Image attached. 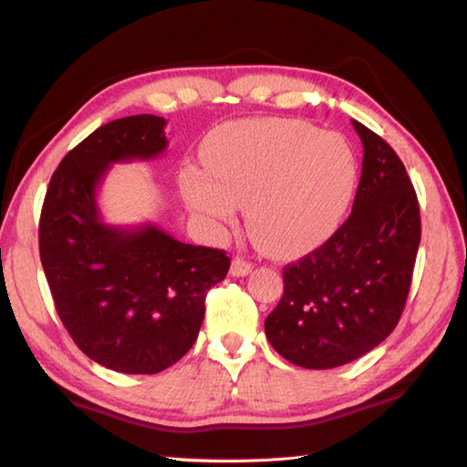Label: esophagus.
Masks as SVG:
<instances>
[{
    "label": "esophagus",
    "mask_w": 467,
    "mask_h": 467,
    "mask_svg": "<svg viewBox=\"0 0 467 467\" xmlns=\"http://www.w3.org/2000/svg\"><path fill=\"white\" fill-rule=\"evenodd\" d=\"M253 270V265L249 262H244L243 257H234L231 264V274L236 275V278H243V275H249Z\"/></svg>",
    "instance_id": "obj_1"
}]
</instances>
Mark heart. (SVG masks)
Listing matches in <instances>:
<instances>
[{"label":"heart","instance_id":"obj_1","mask_svg":"<svg viewBox=\"0 0 467 467\" xmlns=\"http://www.w3.org/2000/svg\"><path fill=\"white\" fill-rule=\"evenodd\" d=\"M203 164L181 171L189 208L226 226L236 205H247L249 234L275 255L326 241L342 223L358 177L342 136L288 119L223 125L205 140Z\"/></svg>","mask_w":467,"mask_h":467}]
</instances>
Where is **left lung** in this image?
<instances>
[{"mask_svg":"<svg viewBox=\"0 0 467 467\" xmlns=\"http://www.w3.org/2000/svg\"><path fill=\"white\" fill-rule=\"evenodd\" d=\"M362 172L352 214L329 239L284 267V295L265 319L274 350L303 368L365 357L398 326L420 244V210L404 162L352 121Z\"/></svg>","mask_w":467,"mask_h":467,"instance_id":"obj_1","label":"left lung"}]
</instances>
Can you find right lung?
I'll list each match as a JSON object with an SVG mask.
<instances>
[{
  "label": "right lung",
  "mask_w": 467,
  "mask_h": 467,
  "mask_svg": "<svg viewBox=\"0 0 467 467\" xmlns=\"http://www.w3.org/2000/svg\"><path fill=\"white\" fill-rule=\"evenodd\" d=\"M164 125L162 117L133 115L92 131L53 172L38 224L63 326L86 357L117 373L154 375L183 358L200 334L205 295L231 267L220 249L100 216L99 187L110 167L161 156Z\"/></svg>",
  "instance_id": "add662e5"
}]
</instances>
